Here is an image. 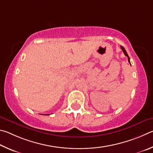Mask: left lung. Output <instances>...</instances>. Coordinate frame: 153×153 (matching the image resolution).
Listing matches in <instances>:
<instances>
[{"label": "left lung", "mask_w": 153, "mask_h": 153, "mask_svg": "<svg viewBox=\"0 0 153 153\" xmlns=\"http://www.w3.org/2000/svg\"><path fill=\"white\" fill-rule=\"evenodd\" d=\"M121 48H122V51L123 52H124V54H125V56H127L128 57V62H129V63L130 64V58H129V56H128V53H127V52H126V50L124 49V47H122V46H121ZM131 65V64H130Z\"/></svg>", "instance_id": "1"}]
</instances>
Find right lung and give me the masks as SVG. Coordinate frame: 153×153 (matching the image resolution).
I'll return each mask as SVG.
<instances>
[{
	"mask_svg": "<svg viewBox=\"0 0 153 153\" xmlns=\"http://www.w3.org/2000/svg\"><path fill=\"white\" fill-rule=\"evenodd\" d=\"M49 115H50V114H49Z\"/></svg>",
	"mask_w": 153,
	"mask_h": 153,
	"instance_id": "obj_1",
	"label": "right lung"
}]
</instances>
